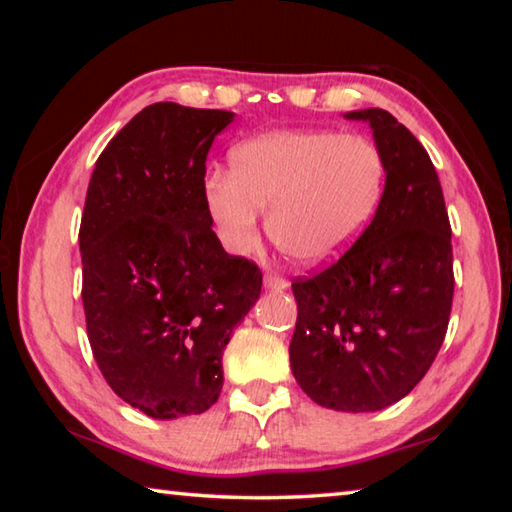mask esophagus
<instances>
[{"label": "esophagus", "instance_id": "34e87169", "mask_svg": "<svg viewBox=\"0 0 512 512\" xmlns=\"http://www.w3.org/2000/svg\"><path fill=\"white\" fill-rule=\"evenodd\" d=\"M264 284H266V289H275V291H284L289 287V282L284 280L282 275H277V273H266L264 275Z\"/></svg>", "mask_w": 512, "mask_h": 512}]
</instances>
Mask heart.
<instances>
[{
    "label": "heart",
    "instance_id": "obj_1",
    "mask_svg": "<svg viewBox=\"0 0 512 512\" xmlns=\"http://www.w3.org/2000/svg\"><path fill=\"white\" fill-rule=\"evenodd\" d=\"M384 189L386 158L368 137L296 128L235 146L230 171L207 173L203 194L230 253L255 248L268 207L273 244L293 262L325 264L363 235Z\"/></svg>",
    "mask_w": 512,
    "mask_h": 512
}]
</instances>
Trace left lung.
<instances>
[{"label":"left lung","instance_id":"8db88e82","mask_svg":"<svg viewBox=\"0 0 512 512\" xmlns=\"http://www.w3.org/2000/svg\"><path fill=\"white\" fill-rule=\"evenodd\" d=\"M386 158V189L363 235L323 271L291 284V370L334 411H379L409 395L445 341L454 253L443 187L424 146L391 112L354 110Z\"/></svg>","mask_w":512,"mask_h":512}]
</instances>
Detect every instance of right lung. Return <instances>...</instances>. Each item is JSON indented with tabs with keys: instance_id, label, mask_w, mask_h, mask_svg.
<instances>
[{
	"instance_id": "add662e5",
	"label": "right lung",
	"mask_w": 512,
	"mask_h": 512,
	"mask_svg": "<svg viewBox=\"0 0 512 512\" xmlns=\"http://www.w3.org/2000/svg\"><path fill=\"white\" fill-rule=\"evenodd\" d=\"M235 112L146 106L94 164L81 216L90 348L121 400L158 420L219 400L223 350L262 271L228 255L205 207L207 151Z\"/></svg>"
}]
</instances>
